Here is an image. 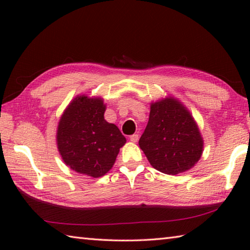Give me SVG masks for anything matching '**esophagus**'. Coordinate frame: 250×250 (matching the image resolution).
<instances>
[{
	"instance_id": "1",
	"label": "esophagus",
	"mask_w": 250,
	"mask_h": 250,
	"mask_svg": "<svg viewBox=\"0 0 250 250\" xmlns=\"http://www.w3.org/2000/svg\"><path fill=\"white\" fill-rule=\"evenodd\" d=\"M138 140H139V134L134 133V134H132V135H130V141H132V142H137Z\"/></svg>"
}]
</instances>
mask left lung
I'll use <instances>...</instances> for the list:
<instances>
[{
  "instance_id": "8db88e82",
  "label": "left lung",
  "mask_w": 250,
  "mask_h": 250,
  "mask_svg": "<svg viewBox=\"0 0 250 250\" xmlns=\"http://www.w3.org/2000/svg\"><path fill=\"white\" fill-rule=\"evenodd\" d=\"M152 167L166 174L191 168L200 160L203 140L195 121L173 98L151 104L145 132L139 140Z\"/></svg>"
}]
</instances>
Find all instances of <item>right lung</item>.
<instances>
[{"label":"right lung","mask_w":250,"mask_h":250,"mask_svg":"<svg viewBox=\"0 0 250 250\" xmlns=\"http://www.w3.org/2000/svg\"><path fill=\"white\" fill-rule=\"evenodd\" d=\"M101 99L77 97L62 115L57 145L62 160L74 170L92 177L104 175L125 143L118 126L104 120Z\"/></svg>","instance_id":"right-lung-1"}]
</instances>
